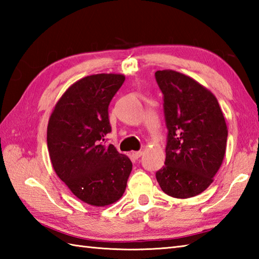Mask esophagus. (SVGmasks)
Segmentation results:
<instances>
[{"instance_id": "obj_1", "label": "esophagus", "mask_w": 259, "mask_h": 259, "mask_svg": "<svg viewBox=\"0 0 259 259\" xmlns=\"http://www.w3.org/2000/svg\"><path fill=\"white\" fill-rule=\"evenodd\" d=\"M131 155H133V157H134L135 159H138V158L141 157L142 151H134L133 153H131Z\"/></svg>"}]
</instances>
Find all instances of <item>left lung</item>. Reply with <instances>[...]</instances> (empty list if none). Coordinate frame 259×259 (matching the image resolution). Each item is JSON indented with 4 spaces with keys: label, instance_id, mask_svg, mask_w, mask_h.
<instances>
[{
    "label": "left lung",
    "instance_id": "8db88e82",
    "mask_svg": "<svg viewBox=\"0 0 259 259\" xmlns=\"http://www.w3.org/2000/svg\"><path fill=\"white\" fill-rule=\"evenodd\" d=\"M168 129L164 166L156 172L164 194L190 198L201 194L221 168L227 124L211 91L174 70L157 71Z\"/></svg>",
    "mask_w": 259,
    "mask_h": 259
}]
</instances>
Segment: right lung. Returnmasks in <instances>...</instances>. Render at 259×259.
<instances>
[{
  "label": "right lung",
  "instance_id": "add662e5",
  "mask_svg": "<svg viewBox=\"0 0 259 259\" xmlns=\"http://www.w3.org/2000/svg\"><path fill=\"white\" fill-rule=\"evenodd\" d=\"M123 74L99 73L70 85L48 123V150L54 171L85 203L106 207L122 197L133 162L113 145L108 108L124 82Z\"/></svg>",
  "mask_w": 259,
  "mask_h": 259
}]
</instances>
